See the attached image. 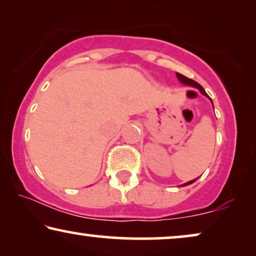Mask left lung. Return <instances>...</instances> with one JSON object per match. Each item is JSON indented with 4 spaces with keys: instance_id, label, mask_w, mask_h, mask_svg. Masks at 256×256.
Here are the masks:
<instances>
[{
    "instance_id": "8db88e82",
    "label": "left lung",
    "mask_w": 256,
    "mask_h": 256,
    "mask_svg": "<svg viewBox=\"0 0 256 256\" xmlns=\"http://www.w3.org/2000/svg\"><path fill=\"white\" fill-rule=\"evenodd\" d=\"M176 76L178 78V80L182 82L183 84H186V86H190V87H195V88H198L200 89V92L203 94V95H205V96H208V95L206 92H205V90L203 89V87H202V86L200 84H197L196 81H194V80H192V78H186V76H184V75H182V74H180V73H176ZM208 98H210V97H208ZM210 100H211V98H210ZM212 102V100H211ZM212 106H214V104H212ZM196 180H192V181H189V182H186V183H184V184H182L183 186H189V184H192V183H194L195 182Z\"/></svg>"
}]
</instances>
